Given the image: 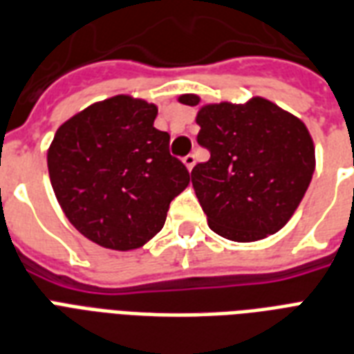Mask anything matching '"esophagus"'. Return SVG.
<instances>
[{"mask_svg": "<svg viewBox=\"0 0 354 354\" xmlns=\"http://www.w3.org/2000/svg\"><path fill=\"white\" fill-rule=\"evenodd\" d=\"M183 162H185V166L188 168V171H192V168L196 166V157H194V155H186V157L183 158Z\"/></svg>", "mask_w": 354, "mask_h": 354, "instance_id": "34e87169", "label": "esophagus"}]
</instances>
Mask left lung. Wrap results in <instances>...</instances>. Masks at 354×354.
Listing matches in <instances>:
<instances>
[{
  "label": "left lung",
  "mask_w": 354,
  "mask_h": 354,
  "mask_svg": "<svg viewBox=\"0 0 354 354\" xmlns=\"http://www.w3.org/2000/svg\"><path fill=\"white\" fill-rule=\"evenodd\" d=\"M177 100L196 106L201 97ZM196 123L197 142L210 158L192 169V186L208 227L232 242H257L281 231L316 168L314 140L303 120L253 95L243 103H205Z\"/></svg>",
  "instance_id": "1"
}]
</instances>
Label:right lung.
Returning a JSON list of instances; mask_svg holds the SVG:
<instances>
[{
    "label": "right lung",
    "mask_w": 354,
    "mask_h": 354,
    "mask_svg": "<svg viewBox=\"0 0 354 354\" xmlns=\"http://www.w3.org/2000/svg\"><path fill=\"white\" fill-rule=\"evenodd\" d=\"M157 105L129 94L66 120L48 149L49 180L62 212L101 248L133 251L164 227L169 203L190 183L153 127Z\"/></svg>",
    "instance_id": "right-lung-1"
}]
</instances>
